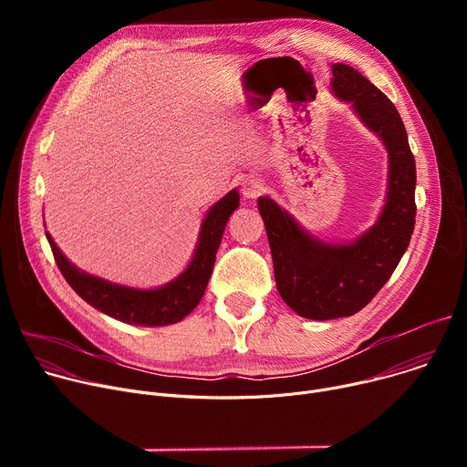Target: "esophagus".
Wrapping results in <instances>:
<instances>
[{"instance_id":"34e87169","label":"esophagus","mask_w":467,"mask_h":467,"mask_svg":"<svg viewBox=\"0 0 467 467\" xmlns=\"http://www.w3.org/2000/svg\"><path fill=\"white\" fill-rule=\"evenodd\" d=\"M264 182L256 177H247L244 182H242V193L245 199H256L258 195L264 193Z\"/></svg>"}]
</instances>
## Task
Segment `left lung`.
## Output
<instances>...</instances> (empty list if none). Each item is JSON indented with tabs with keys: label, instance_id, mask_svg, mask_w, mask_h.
<instances>
[{
	"label": "left lung",
	"instance_id": "8db88e82",
	"mask_svg": "<svg viewBox=\"0 0 467 467\" xmlns=\"http://www.w3.org/2000/svg\"><path fill=\"white\" fill-rule=\"evenodd\" d=\"M332 76L337 96L351 101L386 144L388 197L377 225L349 245L312 238L270 197L258 199L277 290L294 312L308 319H335L362 310L391 277L416 223V161L401 116L353 66L335 64Z\"/></svg>",
	"mask_w": 467,
	"mask_h": 467
}]
</instances>
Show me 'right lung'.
Instances as JSON below:
<instances>
[{
    "mask_svg": "<svg viewBox=\"0 0 467 467\" xmlns=\"http://www.w3.org/2000/svg\"><path fill=\"white\" fill-rule=\"evenodd\" d=\"M238 205L240 195L236 190L229 192L225 197L220 199V202L209 211L202 225V234H199L195 254L184 274H181L175 281L157 290L125 288L87 275L85 272H79L76 265H72L68 258L58 251L57 244L51 240L47 233L46 236L62 277L68 281V285L88 305L123 323L142 327H164L186 317L197 306V303L202 301L214 268L216 251L220 247L225 225L233 211L238 209Z\"/></svg>",
    "mask_w": 467,
    "mask_h": 467,
    "instance_id": "add662e5",
    "label": "right lung"
}]
</instances>
